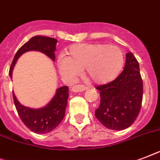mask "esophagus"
<instances>
[{"label":"esophagus","mask_w":160,"mask_h":160,"mask_svg":"<svg viewBox=\"0 0 160 160\" xmlns=\"http://www.w3.org/2000/svg\"><path fill=\"white\" fill-rule=\"evenodd\" d=\"M88 89V87L84 86V85H75L71 88V91L72 92H83L84 90H86Z\"/></svg>","instance_id":"obj_1"}]
</instances>
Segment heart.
I'll use <instances>...</instances> for the list:
<instances>
[{"mask_svg": "<svg viewBox=\"0 0 160 160\" xmlns=\"http://www.w3.org/2000/svg\"><path fill=\"white\" fill-rule=\"evenodd\" d=\"M68 53L69 57L61 56L58 60V71L67 82H73L85 68L92 81L108 84L119 76L125 63L122 51L115 45L75 44Z\"/></svg>", "mask_w": 160, "mask_h": 160, "instance_id": "1", "label": "heart"}]
</instances>
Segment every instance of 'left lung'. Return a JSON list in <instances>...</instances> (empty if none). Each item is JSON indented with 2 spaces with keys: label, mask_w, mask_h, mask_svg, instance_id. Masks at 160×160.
Wrapping results in <instances>:
<instances>
[{
  "label": "left lung",
  "mask_w": 160,
  "mask_h": 160,
  "mask_svg": "<svg viewBox=\"0 0 160 160\" xmlns=\"http://www.w3.org/2000/svg\"><path fill=\"white\" fill-rule=\"evenodd\" d=\"M100 105L95 117L105 127L115 131L128 128L141 108L143 82L137 60L132 52L126 54V64L116 80L98 85Z\"/></svg>",
  "instance_id": "left-lung-1"
}]
</instances>
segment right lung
Wrapping results in <instances>:
<instances>
[{"label":"right lung","mask_w":160,"mask_h":160,"mask_svg":"<svg viewBox=\"0 0 160 160\" xmlns=\"http://www.w3.org/2000/svg\"><path fill=\"white\" fill-rule=\"evenodd\" d=\"M58 40L45 36H34L23 45L15 54L10 66L9 76L12 79V73L17 60L22 54L29 51H38L44 53L49 58L55 61L56 45ZM67 86H62L57 89L52 100L41 108H30L22 105L17 100L15 93L13 98L17 112L24 125L33 132L38 134H46L52 132L59 125L64 118L68 99Z\"/></svg>","instance_id":"obj_1"}]
</instances>
